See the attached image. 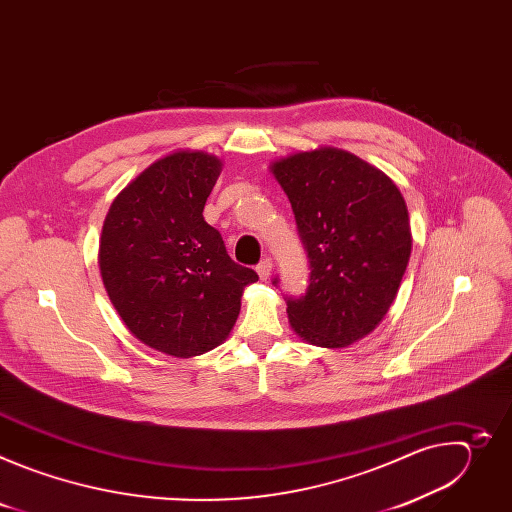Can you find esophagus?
I'll return each instance as SVG.
<instances>
[{
    "mask_svg": "<svg viewBox=\"0 0 512 512\" xmlns=\"http://www.w3.org/2000/svg\"><path fill=\"white\" fill-rule=\"evenodd\" d=\"M271 269H273L271 259H263V261L257 265V275H259L263 281H267V279L271 277Z\"/></svg>",
    "mask_w": 512,
    "mask_h": 512,
    "instance_id": "1",
    "label": "esophagus"
}]
</instances>
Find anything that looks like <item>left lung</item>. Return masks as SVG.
<instances>
[{"label": "left lung", "instance_id": "1", "mask_svg": "<svg viewBox=\"0 0 512 512\" xmlns=\"http://www.w3.org/2000/svg\"><path fill=\"white\" fill-rule=\"evenodd\" d=\"M287 194L310 257V285L287 300L304 342L344 348L371 334L399 291L411 225L397 184L358 156L322 145L269 164Z\"/></svg>", "mask_w": 512, "mask_h": 512}]
</instances>
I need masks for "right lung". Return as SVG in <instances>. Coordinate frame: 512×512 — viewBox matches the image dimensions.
Returning a JSON list of instances; mask_svg holds the SVG:
<instances>
[{
  "instance_id": "right-lung-1",
  "label": "right lung",
  "mask_w": 512,
  "mask_h": 512,
  "mask_svg": "<svg viewBox=\"0 0 512 512\" xmlns=\"http://www.w3.org/2000/svg\"><path fill=\"white\" fill-rule=\"evenodd\" d=\"M223 160L178 150L145 168L111 202L99 243L107 296L127 330L176 358L223 344L259 277L237 265L204 216Z\"/></svg>"
}]
</instances>
